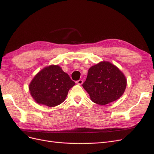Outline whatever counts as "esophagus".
<instances>
[{
	"label": "esophagus",
	"instance_id": "esophagus-1",
	"mask_svg": "<svg viewBox=\"0 0 154 154\" xmlns=\"http://www.w3.org/2000/svg\"><path fill=\"white\" fill-rule=\"evenodd\" d=\"M82 82H83V81H82V79H79V80H78V81H76V83L78 84V85H82Z\"/></svg>",
	"mask_w": 154,
	"mask_h": 154
}]
</instances>
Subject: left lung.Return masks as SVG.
Masks as SVG:
<instances>
[{
  "label": "left lung",
  "instance_id": "left-lung-1",
  "mask_svg": "<svg viewBox=\"0 0 154 154\" xmlns=\"http://www.w3.org/2000/svg\"><path fill=\"white\" fill-rule=\"evenodd\" d=\"M126 85L124 73L111 62L103 61L90 67L82 87L93 102L105 105L123 95Z\"/></svg>",
  "mask_w": 154,
  "mask_h": 154
}]
</instances>
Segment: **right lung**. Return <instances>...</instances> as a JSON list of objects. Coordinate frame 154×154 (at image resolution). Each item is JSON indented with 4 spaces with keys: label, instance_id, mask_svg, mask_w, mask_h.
<instances>
[{
    "label": "right lung",
    "instance_id": "right-lung-1",
    "mask_svg": "<svg viewBox=\"0 0 154 154\" xmlns=\"http://www.w3.org/2000/svg\"><path fill=\"white\" fill-rule=\"evenodd\" d=\"M75 85V82L60 66L51 65L34 76L29 88L36 103L53 107L66 100L69 90Z\"/></svg>",
    "mask_w": 154,
    "mask_h": 154
}]
</instances>
